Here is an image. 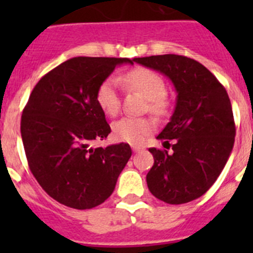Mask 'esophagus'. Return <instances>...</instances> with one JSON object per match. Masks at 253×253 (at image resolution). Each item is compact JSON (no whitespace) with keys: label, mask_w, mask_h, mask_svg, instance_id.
Listing matches in <instances>:
<instances>
[{"label":"esophagus","mask_w":253,"mask_h":253,"mask_svg":"<svg viewBox=\"0 0 253 253\" xmlns=\"http://www.w3.org/2000/svg\"><path fill=\"white\" fill-rule=\"evenodd\" d=\"M131 149H133V152H139V151H142V147H138V146H133L131 147Z\"/></svg>","instance_id":"34e87169"}]
</instances>
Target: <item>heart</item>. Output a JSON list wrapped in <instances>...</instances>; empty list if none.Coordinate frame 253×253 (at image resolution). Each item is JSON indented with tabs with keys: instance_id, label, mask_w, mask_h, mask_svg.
<instances>
[{
	"instance_id": "heart-1",
	"label": "heart",
	"mask_w": 253,
	"mask_h": 253,
	"mask_svg": "<svg viewBox=\"0 0 253 253\" xmlns=\"http://www.w3.org/2000/svg\"><path fill=\"white\" fill-rule=\"evenodd\" d=\"M122 81L130 90L138 91L148 100L149 110L156 115L166 114L169 100L166 86L158 73L149 68H135L125 73ZM96 102L100 110L107 116H115L120 110L119 81L115 77H107L100 84L96 91ZM157 124L153 118H131L125 116L113 124V135L119 142L140 144L148 134L153 133Z\"/></svg>"
}]
</instances>
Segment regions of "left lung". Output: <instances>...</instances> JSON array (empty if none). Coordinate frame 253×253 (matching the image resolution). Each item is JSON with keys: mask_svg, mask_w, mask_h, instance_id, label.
I'll list each match as a JSON object with an SVG mask.
<instances>
[{"mask_svg": "<svg viewBox=\"0 0 253 253\" xmlns=\"http://www.w3.org/2000/svg\"><path fill=\"white\" fill-rule=\"evenodd\" d=\"M134 62L167 76L177 92L171 120L157 135L169 146L174 139L172 153L149 148L154 158L147 173L149 191L167 204L193 202L215 182L233 148L231 100L215 76L195 59L165 54Z\"/></svg>", "mask_w": 253, "mask_h": 253, "instance_id": "left-lung-1", "label": "left lung"}]
</instances>
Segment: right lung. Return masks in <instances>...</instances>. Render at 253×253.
I'll return each mask as SVG.
<instances>
[{"label":"right lung","instance_id":"1","mask_svg":"<svg viewBox=\"0 0 253 253\" xmlns=\"http://www.w3.org/2000/svg\"><path fill=\"white\" fill-rule=\"evenodd\" d=\"M134 59L75 57L40 78L21 116L28 165L50 198L73 209L102 204L131 156L128 143L92 148L110 134L96 91L118 64Z\"/></svg>","mask_w":253,"mask_h":253}]
</instances>
